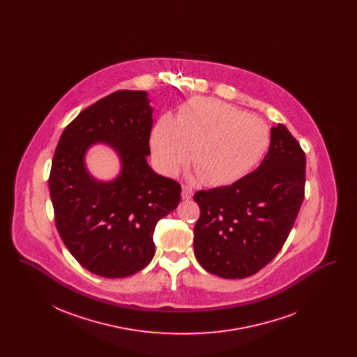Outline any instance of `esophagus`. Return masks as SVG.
Wrapping results in <instances>:
<instances>
[{
  "label": "esophagus",
  "mask_w": 357,
  "mask_h": 357,
  "mask_svg": "<svg viewBox=\"0 0 357 357\" xmlns=\"http://www.w3.org/2000/svg\"><path fill=\"white\" fill-rule=\"evenodd\" d=\"M192 197V190L188 186L182 187V198L183 199H190Z\"/></svg>",
  "instance_id": "1"
}]
</instances>
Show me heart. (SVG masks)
Returning <instances> with one entry per match:
<instances>
[{
	"label": "heart",
	"mask_w": 357,
	"mask_h": 357,
	"mask_svg": "<svg viewBox=\"0 0 357 357\" xmlns=\"http://www.w3.org/2000/svg\"><path fill=\"white\" fill-rule=\"evenodd\" d=\"M269 147V131L227 102L194 98L178 115L163 116L151 135L158 169L174 175L187 159L207 186H225L253 170Z\"/></svg>",
	"instance_id": "1"
}]
</instances>
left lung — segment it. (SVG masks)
Listing matches in <instances>:
<instances>
[{"label":"left lung","instance_id":"8db88e82","mask_svg":"<svg viewBox=\"0 0 357 357\" xmlns=\"http://www.w3.org/2000/svg\"><path fill=\"white\" fill-rule=\"evenodd\" d=\"M305 153L284 124L271 130V147L253 172L230 186L194 195L201 215L194 253L204 271L246 278L284 246L304 201Z\"/></svg>","mask_w":357,"mask_h":357}]
</instances>
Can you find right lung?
Listing matches in <instances>:
<instances>
[{
  "label": "right lung",
  "mask_w": 357,
  "mask_h": 357,
  "mask_svg": "<svg viewBox=\"0 0 357 357\" xmlns=\"http://www.w3.org/2000/svg\"><path fill=\"white\" fill-rule=\"evenodd\" d=\"M153 107L144 91H116L85 108L64 130L52 160L50 192L59 234L82 266L105 278L144 269L155 255L153 230L181 201V185L149 166ZM112 148L121 171L99 181L84 156Z\"/></svg>",
  "instance_id": "obj_1"
}]
</instances>
